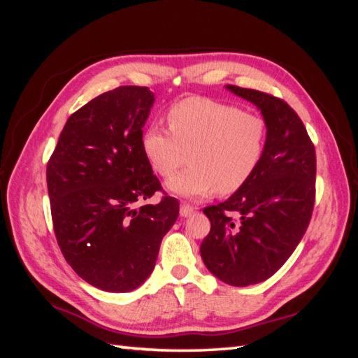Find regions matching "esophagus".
I'll return each mask as SVG.
<instances>
[{"instance_id": "1", "label": "esophagus", "mask_w": 358, "mask_h": 358, "mask_svg": "<svg viewBox=\"0 0 358 358\" xmlns=\"http://www.w3.org/2000/svg\"><path fill=\"white\" fill-rule=\"evenodd\" d=\"M194 210H195V208L191 206V204H181V206H180V215L186 218L189 215H192Z\"/></svg>"}]
</instances>
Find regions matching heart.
<instances>
[{
    "label": "heart",
    "mask_w": 358,
    "mask_h": 358,
    "mask_svg": "<svg viewBox=\"0 0 358 358\" xmlns=\"http://www.w3.org/2000/svg\"><path fill=\"white\" fill-rule=\"evenodd\" d=\"M169 129L149 126L141 149L158 175L169 178L191 164L167 187L186 199H203L215 191L232 194L245 186L260 164L266 146V121L234 104L189 98L167 115Z\"/></svg>",
    "instance_id": "heart-1"
}]
</instances>
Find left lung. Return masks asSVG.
<instances>
[{
  "label": "left lung",
  "instance_id": "left-lung-1",
  "mask_svg": "<svg viewBox=\"0 0 358 358\" xmlns=\"http://www.w3.org/2000/svg\"><path fill=\"white\" fill-rule=\"evenodd\" d=\"M226 89L257 106L268 134L248 183L203 209L210 232L200 252L218 280L243 287L272 277L299 246L314 209L317 162L306 127L287 103L260 90Z\"/></svg>",
  "mask_w": 358,
  "mask_h": 358
}]
</instances>
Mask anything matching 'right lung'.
Listing matches in <instances>:
<instances>
[{
  "label": "right lung",
  "mask_w": 358,
  "mask_h": 358,
  "mask_svg": "<svg viewBox=\"0 0 358 358\" xmlns=\"http://www.w3.org/2000/svg\"><path fill=\"white\" fill-rule=\"evenodd\" d=\"M154 101L138 86L98 95L67 120L45 171L58 246L83 280L106 292L146 281L178 217L172 196L135 208L162 191L141 149Z\"/></svg>",
  "instance_id": "1"
}]
</instances>
